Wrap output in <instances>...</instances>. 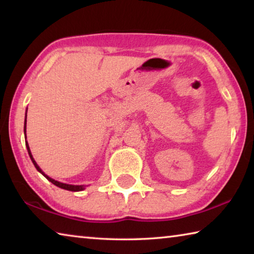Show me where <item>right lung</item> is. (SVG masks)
<instances>
[{
    "label": "right lung",
    "instance_id": "1",
    "mask_svg": "<svg viewBox=\"0 0 254 254\" xmlns=\"http://www.w3.org/2000/svg\"><path fill=\"white\" fill-rule=\"evenodd\" d=\"M25 132H27V115H25V120H24V136H25V139H27V133H25ZM25 145H27L28 153H29V156H30V159H31L32 162H33L34 167H36L37 170L39 171V173H41L42 175H44L45 177L49 180V182H51V183H53L54 185H56V186L59 187V188L66 189V190H70V191H80V190H84V189H85V186H84V185H68V184L59 183V182H57V180H55V179H53V178H50L49 176H47V175L44 173V171H42V170L40 169V167L37 165L36 160H34V159H33L32 154H31V151H30V148H29V144H28V142H25Z\"/></svg>",
    "mask_w": 254,
    "mask_h": 254
}]
</instances>
